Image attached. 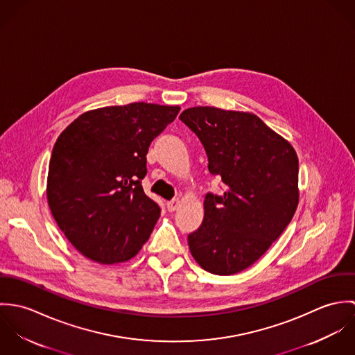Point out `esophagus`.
Instances as JSON below:
<instances>
[{
    "label": "esophagus",
    "mask_w": 355,
    "mask_h": 355,
    "mask_svg": "<svg viewBox=\"0 0 355 355\" xmlns=\"http://www.w3.org/2000/svg\"><path fill=\"white\" fill-rule=\"evenodd\" d=\"M166 207H168L169 211H175V210H178L180 207V201L179 200H172V201L166 203Z\"/></svg>",
    "instance_id": "1"
}]
</instances>
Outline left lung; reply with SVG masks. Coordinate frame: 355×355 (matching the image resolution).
I'll return each instance as SVG.
<instances>
[{
    "mask_svg": "<svg viewBox=\"0 0 355 355\" xmlns=\"http://www.w3.org/2000/svg\"><path fill=\"white\" fill-rule=\"evenodd\" d=\"M179 119L200 138L223 197L207 194L203 221L189 235L198 265L220 276L239 273L261 258L290 224L300 202L298 155L257 114L194 106Z\"/></svg>",
    "mask_w": 355,
    "mask_h": 355,
    "instance_id": "1",
    "label": "left lung"
}]
</instances>
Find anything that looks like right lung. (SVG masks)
I'll return each mask as SVG.
<instances>
[{
    "label": "right lung",
    "instance_id": "add662e5",
    "mask_svg": "<svg viewBox=\"0 0 355 355\" xmlns=\"http://www.w3.org/2000/svg\"><path fill=\"white\" fill-rule=\"evenodd\" d=\"M179 110L146 102L103 106L82 113L60 134L46 197L58 228L79 253L114 265L148 242L161 210L141 184L146 154Z\"/></svg>",
    "mask_w": 355,
    "mask_h": 355
}]
</instances>
